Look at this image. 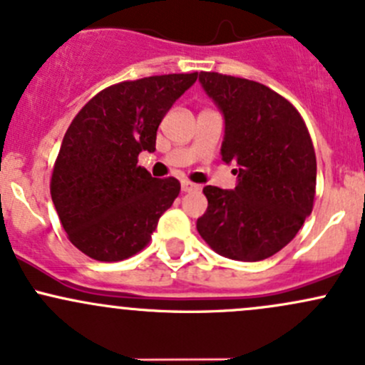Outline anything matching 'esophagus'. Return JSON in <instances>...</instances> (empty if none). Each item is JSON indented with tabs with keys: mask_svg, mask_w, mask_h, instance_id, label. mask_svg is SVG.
Wrapping results in <instances>:
<instances>
[{
	"mask_svg": "<svg viewBox=\"0 0 365 365\" xmlns=\"http://www.w3.org/2000/svg\"><path fill=\"white\" fill-rule=\"evenodd\" d=\"M181 190L184 191V193H191V191L198 190V184H193L190 181H181Z\"/></svg>",
	"mask_w": 365,
	"mask_h": 365,
	"instance_id": "34e87169",
	"label": "esophagus"
}]
</instances>
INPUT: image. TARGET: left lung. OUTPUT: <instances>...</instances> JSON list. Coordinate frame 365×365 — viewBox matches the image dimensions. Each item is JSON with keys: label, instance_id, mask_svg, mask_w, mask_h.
Listing matches in <instances>:
<instances>
[{"label": "left lung", "instance_id": "left-lung-1", "mask_svg": "<svg viewBox=\"0 0 365 365\" xmlns=\"http://www.w3.org/2000/svg\"><path fill=\"white\" fill-rule=\"evenodd\" d=\"M225 119L221 160L234 163V190L205 186L202 239L221 257L258 262L283 250L313 210L317 156L297 108L260 82L200 71Z\"/></svg>", "mask_w": 365, "mask_h": 365}]
</instances>
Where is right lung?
<instances>
[{"label":"right lung","mask_w":365,"mask_h":365,"mask_svg":"<svg viewBox=\"0 0 365 365\" xmlns=\"http://www.w3.org/2000/svg\"><path fill=\"white\" fill-rule=\"evenodd\" d=\"M198 73L126 81L100 91L75 115L61 142L51 197L70 242L98 262L144 250L158 220L181 191L178 179L138 167L155 153L156 131Z\"/></svg>","instance_id":"1"}]
</instances>
